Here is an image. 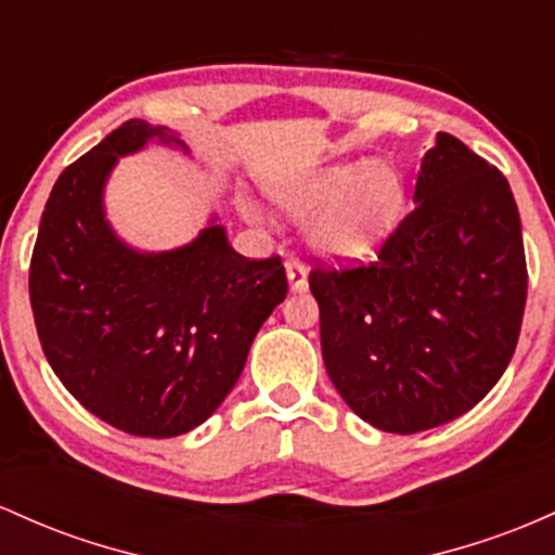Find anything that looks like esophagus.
I'll return each mask as SVG.
<instances>
[{
	"label": "esophagus",
	"instance_id": "esophagus-1",
	"mask_svg": "<svg viewBox=\"0 0 555 555\" xmlns=\"http://www.w3.org/2000/svg\"><path fill=\"white\" fill-rule=\"evenodd\" d=\"M285 272H288V283L294 294H301V291L309 288V275H307V267H304L301 259L288 257L285 259Z\"/></svg>",
	"mask_w": 555,
	"mask_h": 555
}]
</instances>
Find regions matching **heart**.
Returning a JSON list of instances; mask_svg holds the SVG:
<instances>
[{
    "label": "heart",
    "instance_id": "b5f03b06",
    "mask_svg": "<svg viewBox=\"0 0 555 555\" xmlns=\"http://www.w3.org/2000/svg\"><path fill=\"white\" fill-rule=\"evenodd\" d=\"M270 196L288 215L304 217V238L325 257H359L393 225L401 209V185L388 167L372 162H344L280 178ZM246 215L254 207L246 204Z\"/></svg>",
    "mask_w": 555,
    "mask_h": 555
}]
</instances>
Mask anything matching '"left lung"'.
Returning <instances> with one entry per match:
<instances>
[{
  "label": "left lung",
  "instance_id": "1",
  "mask_svg": "<svg viewBox=\"0 0 555 555\" xmlns=\"http://www.w3.org/2000/svg\"><path fill=\"white\" fill-rule=\"evenodd\" d=\"M414 202L375 261L309 272L335 390L398 435L446 425L493 390L527 304L519 209L501 170L438 133Z\"/></svg>",
  "mask_w": 555,
  "mask_h": 555
}]
</instances>
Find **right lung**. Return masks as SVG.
<instances>
[{
  "instance_id": "obj_1",
  "label": "right lung",
  "mask_w": 555,
  "mask_h": 555,
  "mask_svg": "<svg viewBox=\"0 0 555 555\" xmlns=\"http://www.w3.org/2000/svg\"><path fill=\"white\" fill-rule=\"evenodd\" d=\"M152 139L185 149L170 130L128 120L62 170L28 291L43 357L80 406L139 438H176L225 401L288 280L280 257H241L215 222L172 251L117 238L104 183L117 157Z\"/></svg>"
}]
</instances>
